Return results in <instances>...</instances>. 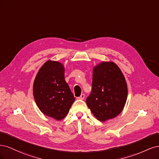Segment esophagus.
Wrapping results in <instances>:
<instances>
[{
  "label": "esophagus",
  "mask_w": 159,
  "mask_h": 159,
  "mask_svg": "<svg viewBox=\"0 0 159 159\" xmlns=\"http://www.w3.org/2000/svg\"><path fill=\"white\" fill-rule=\"evenodd\" d=\"M84 98H85V95L83 93V94H81L80 97H78V99H81V100H82V99H84Z\"/></svg>",
  "instance_id": "esophagus-1"
}]
</instances>
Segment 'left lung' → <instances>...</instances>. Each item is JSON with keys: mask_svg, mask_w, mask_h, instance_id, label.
Returning a JSON list of instances; mask_svg holds the SVG:
<instances>
[{"mask_svg": "<svg viewBox=\"0 0 159 159\" xmlns=\"http://www.w3.org/2000/svg\"><path fill=\"white\" fill-rule=\"evenodd\" d=\"M127 85L119 67L102 62L93 71L92 89L86 103L98 120L113 119L122 111L127 98Z\"/></svg>", "mask_w": 159, "mask_h": 159, "instance_id": "1", "label": "left lung"}]
</instances>
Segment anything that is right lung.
<instances>
[{
	"instance_id": "right-lung-1",
	"label": "right lung",
	"mask_w": 159,
	"mask_h": 159,
	"mask_svg": "<svg viewBox=\"0 0 159 159\" xmlns=\"http://www.w3.org/2000/svg\"><path fill=\"white\" fill-rule=\"evenodd\" d=\"M33 93L41 111L56 120L64 119L75 98L64 79V68L60 62L48 61L38 71Z\"/></svg>"
}]
</instances>
